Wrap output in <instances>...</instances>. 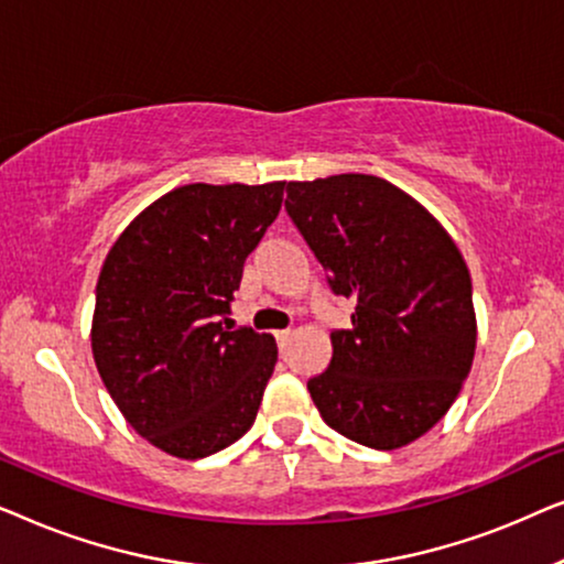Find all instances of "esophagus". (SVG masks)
<instances>
[{"mask_svg": "<svg viewBox=\"0 0 564 564\" xmlns=\"http://www.w3.org/2000/svg\"><path fill=\"white\" fill-rule=\"evenodd\" d=\"M290 336H292L290 328H288V330H276L274 338H276V344H280V349H284V346L290 344Z\"/></svg>", "mask_w": 564, "mask_h": 564, "instance_id": "1", "label": "esophagus"}]
</instances>
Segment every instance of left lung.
Wrapping results in <instances>:
<instances>
[{
  "mask_svg": "<svg viewBox=\"0 0 564 564\" xmlns=\"http://www.w3.org/2000/svg\"><path fill=\"white\" fill-rule=\"evenodd\" d=\"M284 210L351 297V328L330 330L334 357L307 380L323 421L369 449H398L434 429L475 357L473 280L457 243L426 207L372 174L290 182Z\"/></svg>",
  "mask_w": 564,
  "mask_h": 564,
  "instance_id": "left-lung-1",
  "label": "left lung"
}]
</instances>
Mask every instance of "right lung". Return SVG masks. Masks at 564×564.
I'll list each match as a JSON object with an SVG mask.
<instances>
[{
  "label": "right lung",
  "mask_w": 564,
  "mask_h": 564,
  "mask_svg": "<svg viewBox=\"0 0 564 564\" xmlns=\"http://www.w3.org/2000/svg\"><path fill=\"white\" fill-rule=\"evenodd\" d=\"M282 192L284 182L184 184L145 207L107 253L91 354L126 421L172 457H210L257 419L276 344L230 328L226 315Z\"/></svg>",
  "instance_id": "obj_1"
}]
</instances>
